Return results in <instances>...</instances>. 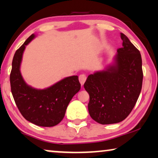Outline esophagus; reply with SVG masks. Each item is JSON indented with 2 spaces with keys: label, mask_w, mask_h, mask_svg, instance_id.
I'll list each match as a JSON object with an SVG mask.
<instances>
[{
  "label": "esophagus",
  "mask_w": 158,
  "mask_h": 158,
  "mask_svg": "<svg viewBox=\"0 0 158 158\" xmlns=\"http://www.w3.org/2000/svg\"><path fill=\"white\" fill-rule=\"evenodd\" d=\"M86 78H87V77L85 75L81 74L79 75V81H80V83H81V85H83L85 82V81H86Z\"/></svg>",
  "instance_id": "1"
}]
</instances>
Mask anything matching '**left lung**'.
Returning a JSON list of instances; mask_svg holds the SVG:
<instances>
[{"mask_svg":"<svg viewBox=\"0 0 158 158\" xmlns=\"http://www.w3.org/2000/svg\"><path fill=\"white\" fill-rule=\"evenodd\" d=\"M123 48L117 50L113 63L88 75L84 88L90 95V117L102 125L125 120L135 105L143 84L140 51L125 34Z\"/></svg>","mask_w":158,"mask_h":158,"instance_id":"1","label":"left lung"}]
</instances>
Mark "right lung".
<instances>
[{
  "label": "right lung",
  "instance_id": "obj_1",
  "mask_svg": "<svg viewBox=\"0 0 158 158\" xmlns=\"http://www.w3.org/2000/svg\"><path fill=\"white\" fill-rule=\"evenodd\" d=\"M35 37V34H32L13 56L10 75L11 92L26 120L38 126L52 127L63 119L70 101L81 89V84L77 75L65 77L45 89L34 88L26 83L20 73V64L26 46Z\"/></svg>",
  "mask_w": 158,
  "mask_h": 158
}]
</instances>
